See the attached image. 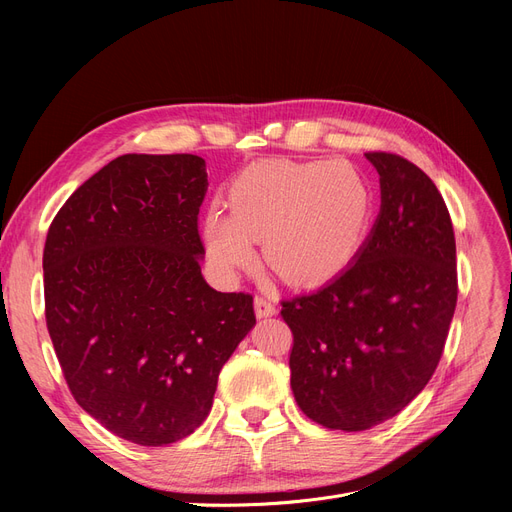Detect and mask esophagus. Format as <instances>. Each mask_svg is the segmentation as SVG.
<instances>
[{"instance_id": "esophagus-1", "label": "esophagus", "mask_w": 512, "mask_h": 512, "mask_svg": "<svg viewBox=\"0 0 512 512\" xmlns=\"http://www.w3.org/2000/svg\"><path fill=\"white\" fill-rule=\"evenodd\" d=\"M255 315H257L259 319L272 317V315H276V307H274V303H272L270 299L255 297Z\"/></svg>"}]
</instances>
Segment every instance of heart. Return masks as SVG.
I'll use <instances>...</instances> for the list:
<instances>
[{"instance_id":"heart-1","label":"heart","mask_w":512,"mask_h":512,"mask_svg":"<svg viewBox=\"0 0 512 512\" xmlns=\"http://www.w3.org/2000/svg\"><path fill=\"white\" fill-rule=\"evenodd\" d=\"M371 220L365 176L344 159L263 161L228 191V213L207 209L201 234L211 263L234 274L255 261L294 286L338 276L355 259Z\"/></svg>"}]
</instances>
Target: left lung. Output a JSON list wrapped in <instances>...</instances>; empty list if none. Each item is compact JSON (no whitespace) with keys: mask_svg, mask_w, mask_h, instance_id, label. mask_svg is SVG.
<instances>
[{"mask_svg":"<svg viewBox=\"0 0 512 512\" xmlns=\"http://www.w3.org/2000/svg\"><path fill=\"white\" fill-rule=\"evenodd\" d=\"M382 205L351 265L282 301L292 330L290 388L315 423L365 432L432 378L456 307V245L446 203L409 159L365 153Z\"/></svg>","mask_w":512,"mask_h":512,"instance_id":"left-lung-1","label":"left lung"}]
</instances>
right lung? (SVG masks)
<instances>
[{"mask_svg": "<svg viewBox=\"0 0 512 512\" xmlns=\"http://www.w3.org/2000/svg\"><path fill=\"white\" fill-rule=\"evenodd\" d=\"M207 186L199 155L126 153L80 184L47 232L45 319L68 388L141 446L195 432L255 326L251 294L201 274Z\"/></svg>", "mask_w": 512, "mask_h": 512, "instance_id": "add662e5", "label": "right lung"}]
</instances>
